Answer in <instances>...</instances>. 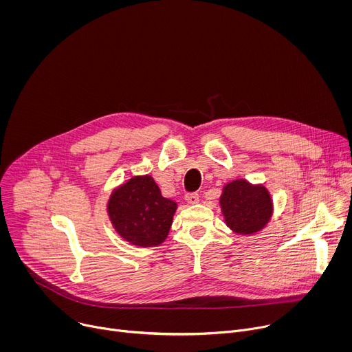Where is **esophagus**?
Listing matches in <instances>:
<instances>
[{"mask_svg":"<svg viewBox=\"0 0 352 352\" xmlns=\"http://www.w3.org/2000/svg\"><path fill=\"white\" fill-rule=\"evenodd\" d=\"M185 200H186L188 204L195 205V204H197V202H199V193H196V192L186 193V195H185Z\"/></svg>","mask_w":352,"mask_h":352,"instance_id":"1","label":"esophagus"}]
</instances>
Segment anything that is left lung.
<instances>
[{
  "mask_svg": "<svg viewBox=\"0 0 352 352\" xmlns=\"http://www.w3.org/2000/svg\"><path fill=\"white\" fill-rule=\"evenodd\" d=\"M220 205L227 226L238 234L258 232L272 216V200L266 188L252 186L246 181L228 184Z\"/></svg>",
  "mask_w": 352,
  "mask_h": 352,
  "instance_id": "8db88e82",
  "label": "left lung"
}]
</instances>
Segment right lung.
Instances as JSON below:
<instances>
[{
	"label": "right lung",
	"mask_w": 352,
	"mask_h": 352,
	"mask_svg": "<svg viewBox=\"0 0 352 352\" xmlns=\"http://www.w3.org/2000/svg\"><path fill=\"white\" fill-rule=\"evenodd\" d=\"M177 204L163 197L152 177H133L117 189L109 202V216L117 232L138 246L160 245L168 235Z\"/></svg>",
	"instance_id": "1"
}]
</instances>
